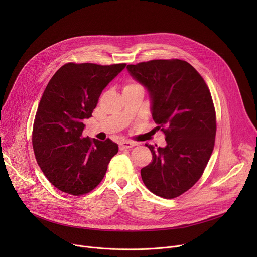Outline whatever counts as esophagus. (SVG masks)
<instances>
[{
    "label": "esophagus",
    "instance_id": "1",
    "mask_svg": "<svg viewBox=\"0 0 257 257\" xmlns=\"http://www.w3.org/2000/svg\"><path fill=\"white\" fill-rule=\"evenodd\" d=\"M137 143L132 142V141H123L120 143V150H126V149H131L133 146H135Z\"/></svg>",
    "mask_w": 257,
    "mask_h": 257
}]
</instances>
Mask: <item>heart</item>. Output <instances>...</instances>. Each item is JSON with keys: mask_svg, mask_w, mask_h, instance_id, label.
<instances>
[{"mask_svg": "<svg viewBox=\"0 0 257 257\" xmlns=\"http://www.w3.org/2000/svg\"><path fill=\"white\" fill-rule=\"evenodd\" d=\"M136 87H141L138 83H136V82H130V83H128L125 87H124V89L125 88H136Z\"/></svg>", "mask_w": 257, "mask_h": 257, "instance_id": "b5f03b06", "label": "heart"}]
</instances>
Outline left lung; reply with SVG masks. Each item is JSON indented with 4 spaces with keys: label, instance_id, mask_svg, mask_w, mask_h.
I'll use <instances>...</instances> for the list:
<instances>
[{
    "label": "left lung",
    "instance_id": "left-lung-1",
    "mask_svg": "<svg viewBox=\"0 0 257 257\" xmlns=\"http://www.w3.org/2000/svg\"><path fill=\"white\" fill-rule=\"evenodd\" d=\"M127 70L148 89L153 119L167 141L165 148L145 144L153 162L141 169L142 181L158 196L178 197L200 179L213 151L216 122L210 91L186 61L153 60Z\"/></svg>",
    "mask_w": 257,
    "mask_h": 257
}]
</instances>
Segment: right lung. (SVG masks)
<instances>
[{"label": "right lung", "mask_w": 257, "mask_h": 257, "mask_svg": "<svg viewBox=\"0 0 257 257\" xmlns=\"http://www.w3.org/2000/svg\"><path fill=\"white\" fill-rule=\"evenodd\" d=\"M126 64L67 63L49 81L34 118L32 146L43 173L59 190L82 195L103 179L118 144L83 137L84 119L92 116L105 86Z\"/></svg>", "instance_id": "obj_1"}]
</instances>
